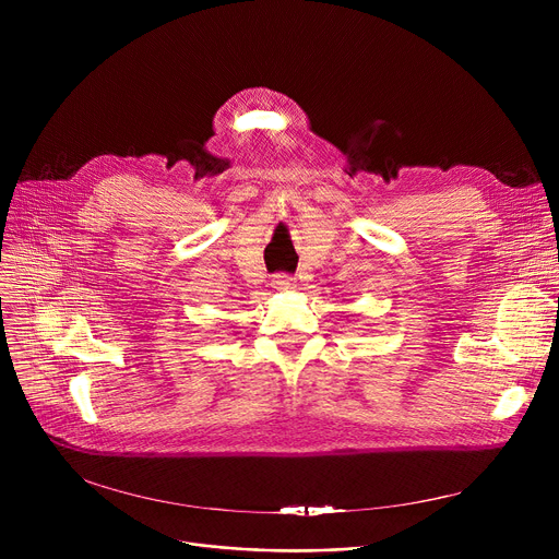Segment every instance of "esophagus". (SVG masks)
<instances>
[{
    "label": "esophagus",
    "mask_w": 559,
    "mask_h": 559,
    "mask_svg": "<svg viewBox=\"0 0 559 559\" xmlns=\"http://www.w3.org/2000/svg\"><path fill=\"white\" fill-rule=\"evenodd\" d=\"M272 287L278 289V292H287V289L295 287V278H292L289 274H276L274 281H272Z\"/></svg>",
    "instance_id": "obj_1"
}]
</instances>
